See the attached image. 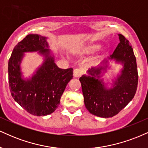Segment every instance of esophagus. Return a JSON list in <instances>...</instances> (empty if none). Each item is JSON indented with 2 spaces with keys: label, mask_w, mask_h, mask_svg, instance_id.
Segmentation results:
<instances>
[{
  "label": "esophagus",
  "mask_w": 148,
  "mask_h": 148,
  "mask_svg": "<svg viewBox=\"0 0 148 148\" xmlns=\"http://www.w3.org/2000/svg\"><path fill=\"white\" fill-rule=\"evenodd\" d=\"M82 74V71L80 69H75L73 71V76L75 77H80Z\"/></svg>",
  "instance_id": "obj_1"
}]
</instances>
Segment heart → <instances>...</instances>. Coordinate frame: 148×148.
I'll use <instances>...</instances> for the list:
<instances>
[{"label":"heart","instance_id":"1","mask_svg":"<svg viewBox=\"0 0 148 148\" xmlns=\"http://www.w3.org/2000/svg\"><path fill=\"white\" fill-rule=\"evenodd\" d=\"M100 48V45L99 43L91 42L77 48V50H75V53L78 54V55H88V54L94 53Z\"/></svg>","mask_w":148,"mask_h":148}]
</instances>
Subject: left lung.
Instances as JSON below:
<instances>
[{"instance_id":"obj_1","label":"left lung","mask_w":148,"mask_h":148,"mask_svg":"<svg viewBox=\"0 0 148 148\" xmlns=\"http://www.w3.org/2000/svg\"><path fill=\"white\" fill-rule=\"evenodd\" d=\"M119 36L120 43L109 60L121 62L123 68L112 88H106L100 79L102 71H106L108 67L107 60L103 61L102 66L88 70L89 75L79 78L85 107L91 114L99 117L116 116L132 100L136 92L138 75L136 57L129 41L123 34Z\"/></svg>"}]
</instances>
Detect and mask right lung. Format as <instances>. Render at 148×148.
Instances as JSON below:
<instances>
[{"instance_id": "right-lung-1", "label": "right lung", "mask_w": 148, "mask_h": 148, "mask_svg": "<svg viewBox=\"0 0 148 148\" xmlns=\"http://www.w3.org/2000/svg\"><path fill=\"white\" fill-rule=\"evenodd\" d=\"M47 38L28 34L14 48L8 62V77L12 98L26 112L34 116H46L55 112L68 83L73 79V69L57 67L50 55ZM38 51L45 62L30 79L21 77L20 64L24 52Z\"/></svg>"}]
</instances>
